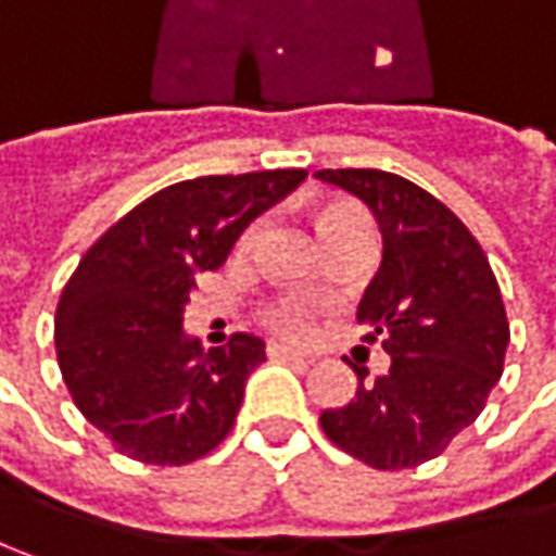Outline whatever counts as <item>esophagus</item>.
Returning a JSON list of instances; mask_svg holds the SVG:
<instances>
[{
	"mask_svg": "<svg viewBox=\"0 0 556 556\" xmlns=\"http://www.w3.org/2000/svg\"><path fill=\"white\" fill-rule=\"evenodd\" d=\"M267 355H270V358H282V362H295V365H308L311 362L308 355H302L299 349H289V345L282 343L267 345Z\"/></svg>",
	"mask_w": 556,
	"mask_h": 556,
	"instance_id": "34e87169",
	"label": "esophagus"
}]
</instances>
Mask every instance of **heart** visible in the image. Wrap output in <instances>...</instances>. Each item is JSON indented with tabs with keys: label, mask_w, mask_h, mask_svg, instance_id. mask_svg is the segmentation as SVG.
Instances as JSON below:
<instances>
[{
	"label": "heart",
	"mask_w": 556,
	"mask_h": 556,
	"mask_svg": "<svg viewBox=\"0 0 556 556\" xmlns=\"http://www.w3.org/2000/svg\"><path fill=\"white\" fill-rule=\"evenodd\" d=\"M314 226H317V236L324 248L333 245L337 239H343L349 232H358V229H371V219L368 213L362 211L358 204L345 201V198H330L324 201L317 213H314ZM261 229L264 223H251L242 239H239V248H251L257 239H261ZM308 305L299 302V299H270L264 308H261V320L277 330V333H286V337H299L305 327H308Z\"/></svg>",
	"instance_id": "b5f03b06"
}]
</instances>
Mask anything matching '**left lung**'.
Instances as JSON below:
<instances>
[{
  "instance_id": "obj_1",
  "label": "left lung",
  "mask_w": 556,
  "mask_h": 556,
  "mask_svg": "<svg viewBox=\"0 0 556 556\" xmlns=\"http://www.w3.org/2000/svg\"><path fill=\"white\" fill-rule=\"evenodd\" d=\"M358 198L383 232V261L358 305L362 343L390 371L358 375L355 400L320 412V428L371 469H415L469 428L504 375L509 320L497 277L469 226L415 181L383 169H320Z\"/></svg>"
}]
</instances>
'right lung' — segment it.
I'll return each instance as SVG.
<instances>
[{
	"mask_svg": "<svg viewBox=\"0 0 556 556\" xmlns=\"http://www.w3.org/2000/svg\"><path fill=\"white\" fill-rule=\"evenodd\" d=\"M305 169L176 181L87 248L55 308V355L81 415L118 453L188 466L226 441L264 362L254 333L201 349L181 330L194 277L216 270L248 223Z\"/></svg>",
	"mask_w": 556,
	"mask_h": 556,
	"instance_id": "obj_1",
	"label": "right lung"
}]
</instances>
